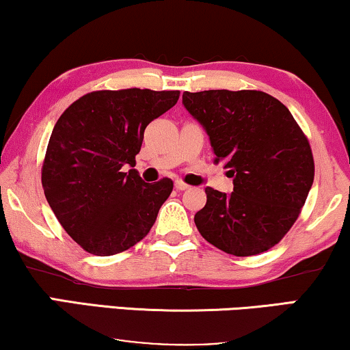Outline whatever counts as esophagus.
Segmentation results:
<instances>
[{"mask_svg":"<svg viewBox=\"0 0 350 350\" xmlns=\"http://www.w3.org/2000/svg\"><path fill=\"white\" fill-rule=\"evenodd\" d=\"M175 188H176V191H185V189H188L189 186L183 183V181H175Z\"/></svg>","mask_w":350,"mask_h":350,"instance_id":"obj_1","label":"esophagus"}]
</instances>
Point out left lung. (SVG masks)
I'll return each mask as SVG.
<instances>
[{
    "label": "left lung",
    "instance_id": "8db88e82",
    "mask_svg": "<svg viewBox=\"0 0 350 350\" xmlns=\"http://www.w3.org/2000/svg\"><path fill=\"white\" fill-rule=\"evenodd\" d=\"M183 107L207 132L215 162L229 169L231 194L205 188L194 217L205 241L252 256L282 241L308 199L314 159L288 108L260 90L185 92Z\"/></svg>",
    "mask_w": 350,
    "mask_h": 350
}]
</instances>
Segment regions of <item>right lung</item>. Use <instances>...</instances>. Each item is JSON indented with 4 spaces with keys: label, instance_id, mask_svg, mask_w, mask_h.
Returning <instances> with one entry per match:
<instances>
[{
    "label": "right lung",
    "instance_id": "obj_1",
    "mask_svg": "<svg viewBox=\"0 0 350 350\" xmlns=\"http://www.w3.org/2000/svg\"><path fill=\"white\" fill-rule=\"evenodd\" d=\"M178 97V90H98L59 118L41 181L52 212L85 252L116 255L150 232L174 183H145L135 156L148 124Z\"/></svg>",
    "mask_w": 350,
    "mask_h": 350
}]
</instances>
